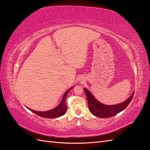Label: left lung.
Returning <instances> with one entry per match:
<instances>
[{
  "label": "left lung",
  "mask_w": 150,
  "mask_h": 150,
  "mask_svg": "<svg viewBox=\"0 0 150 150\" xmlns=\"http://www.w3.org/2000/svg\"><path fill=\"white\" fill-rule=\"evenodd\" d=\"M84 91H85L86 94L88 106H89V109L91 113L95 116L103 118L112 117L124 110L131 101L134 93V92L129 98L127 99V101L125 102L118 105L109 106L102 104V103L97 101V99L93 96V95L86 88L84 89Z\"/></svg>",
  "instance_id": "1"
}]
</instances>
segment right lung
Wrapping results in <instances>:
<instances>
[{"label": "right lung", "instance_id": "1", "mask_svg": "<svg viewBox=\"0 0 150 150\" xmlns=\"http://www.w3.org/2000/svg\"><path fill=\"white\" fill-rule=\"evenodd\" d=\"M74 87H72L71 88H70L67 91L66 93H64L63 98L62 99V101L60 103L59 105L57 106L56 108L47 111V112H37V111L35 110H31L32 112H33L34 113L37 114V115L42 117L44 118H57L62 116L67 112V107L66 105V103H65V100H66V98L67 96V94L68 93V92L70 91L72 88ZM30 110V109H29Z\"/></svg>", "mask_w": 150, "mask_h": 150}]
</instances>
